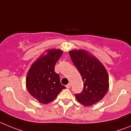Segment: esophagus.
Returning a JSON list of instances; mask_svg holds the SVG:
<instances>
[{
	"label": "esophagus",
	"mask_w": 131,
	"mask_h": 131,
	"mask_svg": "<svg viewBox=\"0 0 131 131\" xmlns=\"http://www.w3.org/2000/svg\"><path fill=\"white\" fill-rule=\"evenodd\" d=\"M70 87H71V84H70V83H68V85H66V88H67V89H69V88H70Z\"/></svg>",
	"instance_id": "obj_1"
}]
</instances>
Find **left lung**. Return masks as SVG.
I'll use <instances>...</instances> for the list:
<instances>
[{"mask_svg": "<svg viewBox=\"0 0 131 131\" xmlns=\"http://www.w3.org/2000/svg\"><path fill=\"white\" fill-rule=\"evenodd\" d=\"M70 58L81 74L83 89L75 94L76 99L83 105H93L102 99L109 89V77L104 66L93 55L83 49L69 51Z\"/></svg>", "mask_w": 131, "mask_h": 131, "instance_id": "8db88e82", "label": "left lung"}]
</instances>
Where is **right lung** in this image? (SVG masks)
Returning a JSON list of instances; mask_svg holds the SVG:
<instances>
[{
	"instance_id": "right-lung-1",
	"label": "right lung",
	"mask_w": 131,
	"mask_h": 131,
	"mask_svg": "<svg viewBox=\"0 0 131 131\" xmlns=\"http://www.w3.org/2000/svg\"><path fill=\"white\" fill-rule=\"evenodd\" d=\"M63 51L49 49L35 61L26 78V88L32 96L42 104H48L56 99L65 89L60 82L59 75L55 72V65Z\"/></svg>"
}]
</instances>
